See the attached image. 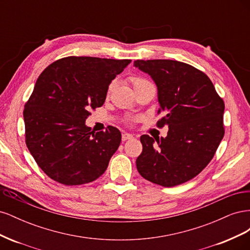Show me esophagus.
<instances>
[{"label":"esophagus","instance_id":"esophagus-1","mask_svg":"<svg viewBox=\"0 0 250 250\" xmlns=\"http://www.w3.org/2000/svg\"><path fill=\"white\" fill-rule=\"evenodd\" d=\"M131 139H133V137L131 134H129V133H123L122 134V141H127V140H131Z\"/></svg>","mask_w":250,"mask_h":250}]
</instances>
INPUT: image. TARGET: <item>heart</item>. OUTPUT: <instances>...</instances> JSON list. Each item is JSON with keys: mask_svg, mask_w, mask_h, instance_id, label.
Returning a JSON list of instances; mask_svg holds the SVG:
<instances>
[{"mask_svg": "<svg viewBox=\"0 0 250 250\" xmlns=\"http://www.w3.org/2000/svg\"><path fill=\"white\" fill-rule=\"evenodd\" d=\"M130 80H131V82H132L133 86L139 84V83H141V82H143V81H145V79H143V78H141V77H131ZM113 85H115V83H113V82H111L110 84L108 85V88H107V94H108V95L110 94V92L112 90Z\"/></svg>", "mask_w": 250, "mask_h": 250, "instance_id": "heart-1", "label": "heart"}]
</instances>
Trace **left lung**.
I'll return each mask as SVG.
<instances>
[{"mask_svg":"<svg viewBox=\"0 0 250 250\" xmlns=\"http://www.w3.org/2000/svg\"><path fill=\"white\" fill-rule=\"evenodd\" d=\"M134 65L157 86V113L164 116L156 126L169 127L166 138L142 135L138 171L162 187L184 184L207 167L223 139V99L207 74L188 63L153 59L135 60Z\"/></svg>","mask_w":250,"mask_h":250,"instance_id":"left-lung-1","label":"left lung"}]
</instances>
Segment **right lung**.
<instances>
[{"label": "right lung", "mask_w": 250, "mask_h": 250, "mask_svg": "<svg viewBox=\"0 0 250 250\" xmlns=\"http://www.w3.org/2000/svg\"><path fill=\"white\" fill-rule=\"evenodd\" d=\"M130 59L69 56L48 65L25 104L26 145L47 175L65 186L88 184L107 169L121 143L113 126L95 133L85 126L101 107L111 80Z\"/></svg>", "instance_id": "1"}]
</instances>
